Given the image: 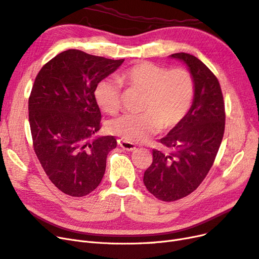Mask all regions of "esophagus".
Returning <instances> with one entry per match:
<instances>
[{"label": "esophagus", "mask_w": 259, "mask_h": 259, "mask_svg": "<svg viewBox=\"0 0 259 259\" xmlns=\"http://www.w3.org/2000/svg\"><path fill=\"white\" fill-rule=\"evenodd\" d=\"M118 144H119V146H120L122 149L126 150V151H134V150L136 149L135 145H133V144H131V142L124 141V140H119Z\"/></svg>", "instance_id": "34e87169"}]
</instances>
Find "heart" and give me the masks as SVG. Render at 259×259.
Wrapping results in <instances>:
<instances>
[{
	"label": "heart",
	"instance_id": "heart-1",
	"mask_svg": "<svg viewBox=\"0 0 259 259\" xmlns=\"http://www.w3.org/2000/svg\"><path fill=\"white\" fill-rule=\"evenodd\" d=\"M115 79L97 83L95 101L107 113H117L122 103V83L145 93L140 114H124L108 124V131L122 140L144 142L160 130L170 131L184 120L194 97L193 76L186 68L168 69L152 62H140Z\"/></svg>",
	"mask_w": 259,
	"mask_h": 259
}]
</instances>
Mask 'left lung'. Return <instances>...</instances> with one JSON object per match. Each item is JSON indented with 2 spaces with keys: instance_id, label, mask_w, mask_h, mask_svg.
Wrapping results in <instances>:
<instances>
[{
  "instance_id": "1",
  "label": "left lung",
  "mask_w": 259,
  "mask_h": 259,
  "mask_svg": "<svg viewBox=\"0 0 259 259\" xmlns=\"http://www.w3.org/2000/svg\"><path fill=\"white\" fill-rule=\"evenodd\" d=\"M187 65L194 80V100L184 120L159 139L169 152L153 149L145 171L147 190L159 200L175 201L194 192L214 163L225 130V106L218 78L190 53L170 56Z\"/></svg>"
}]
</instances>
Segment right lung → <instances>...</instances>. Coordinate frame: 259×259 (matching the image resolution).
<instances>
[{
  "label": "right lung",
  "instance_id": "1",
  "mask_svg": "<svg viewBox=\"0 0 259 259\" xmlns=\"http://www.w3.org/2000/svg\"><path fill=\"white\" fill-rule=\"evenodd\" d=\"M123 62L68 49L35 78L29 97L34 151L50 181L66 195L93 192L104 177L107 155L117 147L113 136L93 139L102 119L94 91Z\"/></svg>",
  "mask_w": 259,
  "mask_h": 259
}]
</instances>
